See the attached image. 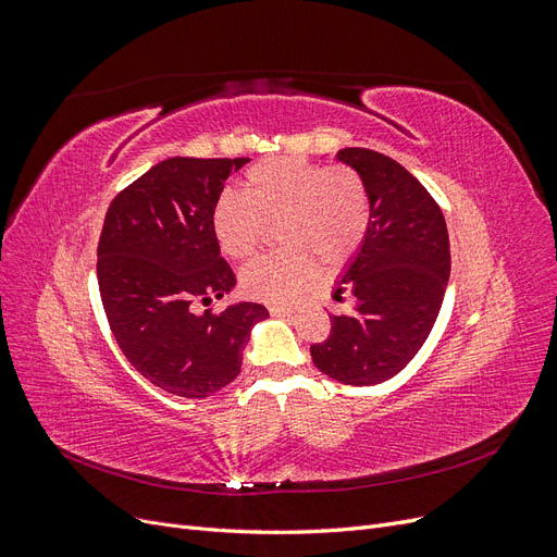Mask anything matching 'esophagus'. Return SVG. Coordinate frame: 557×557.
Listing matches in <instances>:
<instances>
[{"mask_svg":"<svg viewBox=\"0 0 557 557\" xmlns=\"http://www.w3.org/2000/svg\"><path fill=\"white\" fill-rule=\"evenodd\" d=\"M269 313H272L274 318H290L293 315L290 309H281V307H272V309H269Z\"/></svg>","mask_w":557,"mask_h":557,"instance_id":"1","label":"esophagus"}]
</instances>
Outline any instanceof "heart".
<instances>
[{"mask_svg":"<svg viewBox=\"0 0 557 557\" xmlns=\"http://www.w3.org/2000/svg\"><path fill=\"white\" fill-rule=\"evenodd\" d=\"M372 207L362 178L348 166L295 156L264 160L244 176V195L225 193L213 207V234L232 260L256 252L267 225H278L285 252L242 272V290L264 305L288 307L315 281V262L339 269L360 250Z\"/></svg>","mask_w":557,"mask_h":557,"instance_id":"heart-1","label":"heart"}]
</instances>
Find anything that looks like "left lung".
<instances>
[{"instance_id": "left-lung-1", "label": "left lung", "mask_w": 557, "mask_h": 557, "mask_svg": "<svg viewBox=\"0 0 557 557\" xmlns=\"http://www.w3.org/2000/svg\"><path fill=\"white\" fill-rule=\"evenodd\" d=\"M336 160L362 178L372 221L356 256L336 283L356 309L332 315L313 364L346 385H376L399 374L432 332L450 276L444 213L399 162L369 148H344Z\"/></svg>"}]
</instances>
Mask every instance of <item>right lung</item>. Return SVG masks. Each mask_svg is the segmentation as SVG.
<instances>
[{
	"label": "right lung",
	"instance_id": "add662e5",
	"mask_svg": "<svg viewBox=\"0 0 557 557\" xmlns=\"http://www.w3.org/2000/svg\"><path fill=\"white\" fill-rule=\"evenodd\" d=\"M248 158H170L117 195L97 246L99 295L123 356L160 391L205 399L239 376L250 330L269 311L237 301L193 313V301L237 285L213 234V207Z\"/></svg>",
	"mask_w": 557,
	"mask_h": 557
}]
</instances>
